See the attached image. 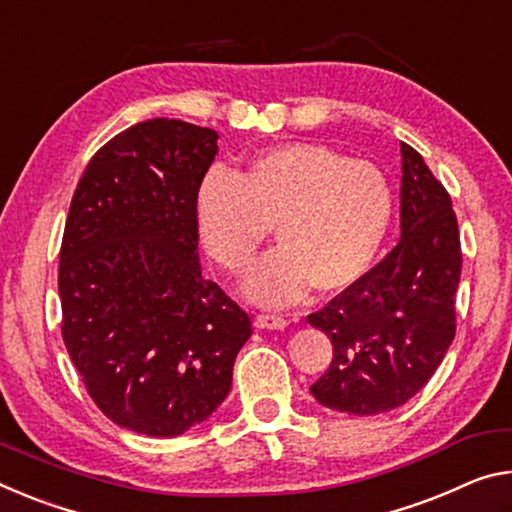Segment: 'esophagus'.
Listing matches in <instances>:
<instances>
[{"label":"esophagus","mask_w":512,"mask_h":512,"mask_svg":"<svg viewBox=\"0 0 512 512\" xmlns=\"http://www.w3.org/2000/svg\"><path fill=\"white\" fill-rule=\"evenodd\" d=\"M255 326L262 330H282V328H287V319L280 314L259 312V314H255Z\"/></svg>","instance_id":"34e87169"}]
</instances>
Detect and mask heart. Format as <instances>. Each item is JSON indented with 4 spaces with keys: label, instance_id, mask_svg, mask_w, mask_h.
I'll return each instance as SVG.
<instances>
[{
    "label": "heart",
    "instance_id": "obj_1",
    "mask_svg": "<svg viewBox=\"0 0 512 512\" xmlns=\"http://www.w3.org/2000/svg\"><path fill=\"white\" fill-rule=\"evenodd\" d=\"M392 214L383 170L316 143L264 150L239 177L209 170L196 196L200 237L232 275L250 271L275 230L280 248L248 282L266 305L294 303L310 285L321 294L353 287L376 262Z\"/></svg>",
    "mask_w": 512,
    "mask_h": 512
}]
</instances>
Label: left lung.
<instances>
[{
  "mask_svg": "<svg viewBox=\"0 0 512 512\" xmlns=\"http://www.w3.org/2000/svg\"><path fill=\"white\" fill-rule=\"evenodd\" d=\"M401 157V241L307 316L332 342L330 367L310 392L346 415H380L410 401L456 337L458 218L421 154L401 143Z\"/></svg>",
  "mask_w": 512,
  "mask_h": 512,
  "instance_id": "8db88e82",
  "label": "left lung"
}]
</instances>
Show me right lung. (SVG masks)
<instances>
[{
	"label": "right lung",
	"instance_id": "obj_1",
	"mask_svg": "<svg viewBox=\"0 0 512 512\" xmlns=\"http://www.w3.org/2000/svg\"><path fill=\"white\" fill-rule=\"evenodd\" d=\"M216 132L152 118L93 154L59 253L61 335L113 424L175 437L225 401L250 316L198 262L196 196Z\"/></svg>",
	"mask_w": 512,
	"mask_h": 512
}]
</instances>
